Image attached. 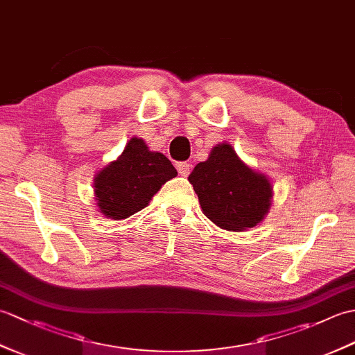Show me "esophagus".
I'll list each match as a JSON object with an SVG mask.
<instances>
[{
	"instance_id": "1",
	"label": "esophagus",
	"mask_w": 355,
	"mask_h": 355,
	"mask_svg": "<svg viewBox=\"0 0 355 355\" xmlns=\"http://www.w3.org/2000/svg\"><path fill=\"white\" fill-rule=\"evenodd\" d=\"M177 171L182 177H187V175H189V172H191V164L186 163V162H178L177 163Z\"/></svg>"
}]
</instances>
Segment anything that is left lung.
I'll use <instances>...</instances> for the list:
<instances>
[{
  "label": "left lung",
  "instance_id": "obj_1",
  "mask_svg": "<svg viewBox=\"0 0 355 355\" xmlns=\"http://www.w3.org/2000/svg\"><path fill=\"white\" fill-rule=\"evenodd\" d=\"M187 180L198 195L202 214L224 230L254 227L263 221L273 201L268 177L245 164L225 141L214 146Z\"/></svg>",
  "mask_w": 355,
  "mask_h": 355
}]
</instances>
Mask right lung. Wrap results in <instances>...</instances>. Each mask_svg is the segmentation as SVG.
Instances as JSON below:
<instances>
[{
	"label": "right lung",
	"instance_id": "1",
	"mask_svg": "<svg viewBox=\"0 0 355 355\" xmlns=\"http://www.w3.org/2000/svg\"><path fill=\"white\" fill-rule=\"evenodd\" d=\"M173 177H177V169L168 157L150 150L143 139L132 137L117 160L96 173V206L107 218L125 220L145 209Z\"/></svg>",
	"mask_w": 355,
	"mask_h": 355
}]
</instances>
